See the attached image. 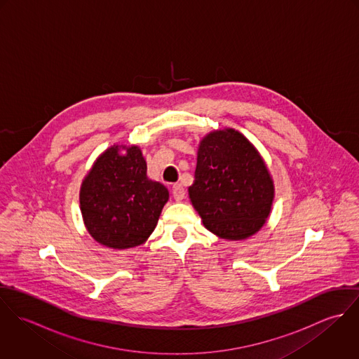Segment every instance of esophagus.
I'll use <instances>...</instances> for the list:
<instances>
[{"label":"esophagus","instance_id":"esophagus-1","mask_svg":"<svg viewBox=\"0 0 359 359\" xmlns=\"http://www.w3.org/2000/svg\"><path fill=\"white\" fill-rule=\"evenodd\" d=\"M171 191H172V196L177 202H181L185 198V188L182 187V184H174Z\"/></svg>","mask_w":359,"mask_h":359}]
</instances>
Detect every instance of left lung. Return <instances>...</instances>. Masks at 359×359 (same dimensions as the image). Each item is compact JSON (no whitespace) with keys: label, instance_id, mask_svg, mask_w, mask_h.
I'll return each instance as SVG.
<instances>
[{"label":"left lung","instance_id":"obj_1","mask_svg":"<svg viewBox=\"0 0 359 359\" xmlns=\"http://www.w3.org/2000/svg\"><path fill=\"white\" fill-rule=\"evenodd\" d=\"M189 199L205 228L241 241L265 224L273 201L269 171L250 141L232 128L207 134L198 149Z\"/></svg>","mask_w":359,"mask_h":359}]
</instances>
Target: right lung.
<instances>
[{"mask_svg":"<svg viewBox=\"0 0 359 359\" xmlns=\"http://www.w3.org/2000/svg\"><path fill=\"white\" fill-rule=\"evenodd\" d=\"M120 147L126 155L119 154ZM167 201V188L148 178L138 147L106 149L80 191V208L90 235L118 250L140 246L151 236Z\"/></svg>","mask_w":359,"mask_h":359,"instance_id":"obj_1","label":"right lung"}]
</instances>
